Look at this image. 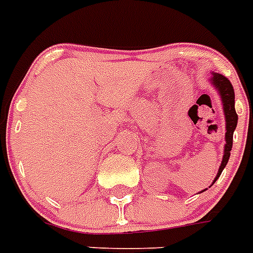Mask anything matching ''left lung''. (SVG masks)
Wrapping results in <instances>:
<instances>
[{"label": "left lung", "instance_id": "obj_1", "mask_svg": "<svg viewBox=\"0 0 253 253\" xmlns=\"http://www.w3.org/2000/svg\"><path fill=\"white\" fill-rule=\"evenodd\" d=\"M211 81L221 96L224 114H225V122H227V127H225L227 128V132H225V141H227V144H225V148H224V155L220 168H219V173L214 179L215 182L220 177L224 167L227 166L228 160H229L230 150H232L233 145V132H234V129L237 127L238 116H237L236 108H234V89H233V85L230 84V81L220 74H212Z\"/></svg>", "mask_w": 253, "mask_h": 253}]
</instances>
